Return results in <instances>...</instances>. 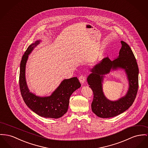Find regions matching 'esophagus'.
<instances>
[{
	"label": "esophagus",
	"instance_id": "34e87169",
	"mask_svg": "<svg viewBox=\"0 0 148 148\" xmlns=\"http://www.w3.org/2000/svg\"><path fill=\"white\" fill-rule=\"evenodd\" d=\"M79 81H80V82L82 84H84V82H85V76H84V75H81L79 77Z\"/></svg>",
	"mask_w": 148,
	"mask_h": 148
}]
</instances>
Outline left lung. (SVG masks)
Masks as SVG:
<instances>
[{"label": "left lung", "instance_id": "8db88e82", "mask_svg": "<svg viewBox=\"0 0 148 148\" xmlns=\"http://www.w3.org/2000/svg\"><path fill=\"white\" fill-rule=\"evenodd\" d=\"M122 47L117 58L110 60L104 58L93 67L87 78L89 87L92 89L94 98L91 109L100 118L117 116L127 110L133 104L136 97L138 86V69L134 54L128 44L121 41ZM123 69L128 79V91L127 94L117 101H112L107 99L102 90L105 75L112 70Z\"/></svg>", "mask_w": 148, "mask_h": 148}]
</instances>
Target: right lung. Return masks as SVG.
I'll use <instances>...</instances> for the list:
<instances>
[{
  "label": "right lung",
  "instance_id": "right-lung-1",
  "mask_svg": "<svg viewBox=\"0 0 148 148\" xmlns=\"http://www.w3.org/2000/svg\"><path fill=\"white\" fill-rule=\"evenodd\" d=\"M40 41V40H37L29 45L22 58L19 78L21 93L27 107L40 116L60 118L67 112L69 98L75 90L81 87V84L76 77L64 79L49 97H39L30 92L25 77L26 65L29 54Z\"/></svg>",
  "mask_w": 148,
  "mask_h": 148
}]
</instances>
